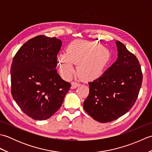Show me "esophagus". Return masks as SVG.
<instances>
[{
  "label": "esophagus",
  "instance_id": "esophagus-1",
  "mask_svg": "<svg viewBox=\"0 0 152 152\" xmlns=\"http://www.w3.org/2000/svg\"><path fill=\"white\" fill-rule=\"evenodd\" d=\"M71 85H72V86H71V89H75V88H76L77 87H78V86H80V83H78V82H71Z\"/></svg>",
  "mask_w": 152,
  "mask_h": 152
}]
</instances>
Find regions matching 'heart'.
I'll return each mask as SVG.
<instances>
[{
	"label": "heart",
	"instance_id": "b5f03b06",
	"mask_svg": "<svg viewBox=\"0 0 152 152\" xmlns=\"http://www.w3.org/2000/svg\"><path fill=\"white\" fill-rule=\"evenodd\" d=\"M107 48L95 42L75 40L66 48V53L58 56L59 71L65 78H70L75 71L74 64H78V72L82 78L92 80L104 72L110 59Z\"/></svg>",
	"mask_w": 152,
	"mask_h": 152
}]
</instances>
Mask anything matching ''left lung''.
Returning a JSON list of instances; mask_svg holds the SVG:
<instances>
[{
	"label": "left lung",
	"instance_id": "obj_1",
	"mask_svg": "<svg viewBox=\"0 0 152 152\" xmlns=\"http://www.w3.org/2000/svg\"><path fill=\"white\" fill-rule=\"evenodd\" d=\"M118 59L99 78L89 82L83 108L95 120L112 121L126 114L137 101L142 82L139 61L119 41Z\"/></svg>",
	"mask_w": 152,
	"mask_h": 152
}]
</instances>
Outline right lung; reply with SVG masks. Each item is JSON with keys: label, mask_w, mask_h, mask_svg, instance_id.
Returning a JSON list of instances; mask_svg holds the SVG:
<instances>
[{"label": "right lung", "mask_w": 152, "mask_h": 152, "mask_svg": "<svg viewBox=\"0 0 152 152\" xmlns=\"http://www.w3.org/2000/svg\"><path fill=\"white\" fill-rule=\"evenodd\" d=\"M61 46L56 37L39 35L23 45L13 59L12 95L21 110L35 120L53 115L71 87L57 72Z\"/></svg>", "instance_id": "1"}]
</instances>
